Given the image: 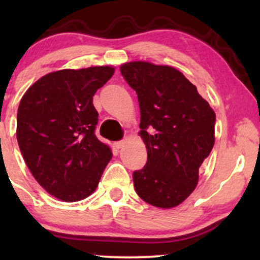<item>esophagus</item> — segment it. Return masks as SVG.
<instances>
[{"label":"esophagus","instance_id":"1","mask_svg":"<svg viewBox=\"0 0 260 260\" xmlns=\"http://www.w3.org/2000/svg\"><path fill=\"white\" fill-rule=\"evenodd\" d=\"M124 145V140H118V142H115V147L117 149H121Z\"/></svg>","mask_w":260,"mask_h":260}]
</instances>
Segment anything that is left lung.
<instances>
[{
	"label": "left lung",
	"mask_w": 260,
	"mask_h": 260,
	"mask_svg": "<svg viewBox=\"0 0 260 260\" xmlns=\"http://www.w3.org/2000/svg\"><path fill=\"white\" fill-rule=\"evenodd\" d=\"M120 70L138 95L139 134L148 150L144 168L133 172L137 194L154 207H177L194 190L214 147L215 112L174 67L134 61Z\"/></svg>",
	"instance_id": "1"
}]
</instances>
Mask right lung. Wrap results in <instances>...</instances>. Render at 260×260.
Returning a JSON list of instances; mask_svg holds the SVG:
<instances>
[{"mask_svg":"<svg viewBox=\"0 0 260 260\" xmlns=\"http://www.w3.org/2000/svg\"><path fill=\"white\" fill-rule=\"evenodd\" d=\"M113 72L101 66L49 73L20 100V153L38 183L63 202L90 196L112 157L111 149L95 136L99 113L92 96Z\"/></svg>","mask_w":260,"mask_h":260,"instance_id":"add662e5","label":"right lung"}]
</instances>
